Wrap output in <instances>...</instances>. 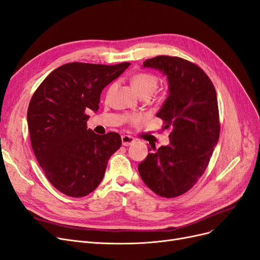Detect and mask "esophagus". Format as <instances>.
<instances>
[{"mask_svg": "<svg viewBox=\"0 0 260 260\" xmlns=\"http://www.w3.org/2000/svg\"><path fill=\"white\" fill-rule=\"evenodd\" d=\"M121 139H122V144L124 146H128V145H131V144H133L135 142V139L133 137L128 136V135H123V136L121 137Z\"/></svg>", "mask_w": 260, "mask_h": 260, "instance_id": "esophagus-1", "label": "esophagus"}]
</instances>
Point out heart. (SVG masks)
<instances>
[{
    "label": "heart",
    "instance_id": "heart-1",
    "mask_svg": "<svg viewBox=\"0 0 260 260\" xmlns=\"http://www.w3.org/2000/svg\"><path fill=\"white\" fill-rule=\"evenodd\" d=\"M158 83H159V81H158L157 76L151 73H138L136 75H134L132 78V85L140 96H143V95L151 96L157 89ZM143 120H144L143 115H135L129 117V121L134 124H137Z\"/></svg>",
    "mask_w": 260,
    "mask_h": 260
}]
</instances>
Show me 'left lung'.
I'll list each match as a JSON object with an SVG mask.
<instances>
[{
  "mask_svg": "<svg viewBox=\"0 0 260 260\" xmlns=\"http://www.w3.org/2000/svg\"><path fill=\"white\" fill-rule=\"evenodd\" d=\"M143 68L160 71L168 80V98L156 116L170 128V143L139 164L138 171L153 192L175 198L192 188L204 173L220 135L216 89L197 64L179 57L157 56Z\"/></svg>",
  "mask_w": 260,
  "mask_h": 260,
  "instance_id": "8db88e82",
  "label": "left lung"
}]
</instances>
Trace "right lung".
Here are the masks:
<instances>
[{
	"label": "right lung",
	"instance_id": "obj_1",
	"mask_svg": "<svg viewBox=\"0 0 260 260\" xmlns=\"http://www.w3.org/2000/svg\"><path fill=\"white\" fill-rule=\"evenodd\" d=\"M129 62L115 66L70 62L51 72L32 94L27 109L30 143L50 183L63 194L82 198L102 182L120 135L87 128V112L99 109L102 90Z\"/></svg>",
	"mask_w": 260,
	"mask_h": 260
}]
</instances>
